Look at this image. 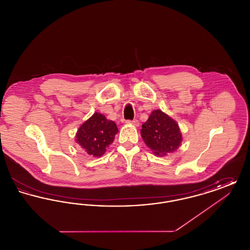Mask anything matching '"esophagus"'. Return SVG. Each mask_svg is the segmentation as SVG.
I'll return each mask as SVG.
<instances>
[{
  "label": "esophagus",
  "mask_w": 250,
  "mask_h": 250,
  "mask_svg": "<svg viewBox=\"0 0 250 250\" xmlns=\"http://www.w3.org/2000/svg\"><path fill=\"white\" fill-rule=\"evenodd\" d=\"M126 123H127V124H129V125H134V126H139V125H140V123H139V121H138V120H133V121H127Z\"/></svg>",
  "instance_id": "esophagus-1"
}]
</instances>
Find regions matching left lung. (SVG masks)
Returning a JSON list of instances; mask_svg holds the SVG:
<instances>
[{"label": "left lung", "mask_w": 250, "mask_h": 250, "mask_svg": "<svg viewBox=\"0 0 250 250\" xmlns=\"http://www.w3.org/2000/svg\"><path fill=\"white\" fill-rule=\"evenodd\" d=\"M143 142L155 155L175 152L183 142L182 133L176 121L160 109H155L141 129Z\"/></svg>", "instance_id": "obj_1"}]
</instances>
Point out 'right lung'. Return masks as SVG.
<instances>
[{
  "label": "right lung",
  "mask_w": 250,
  "mask_h": 250,
  "mask_svg": "<svg viewBox=\"0 0 250 250\" xmlns=\"http://www.w3.org/2000/svg\"><path fill=\"white\" fill-rule=\"evenodd\" d=\"M117 133L118 127L113 121L95 112L80 126L75 141L88 155L99 157L105 154Z\"/></svg>",
  "instance_id": "obj_1"
}]
</instances>
